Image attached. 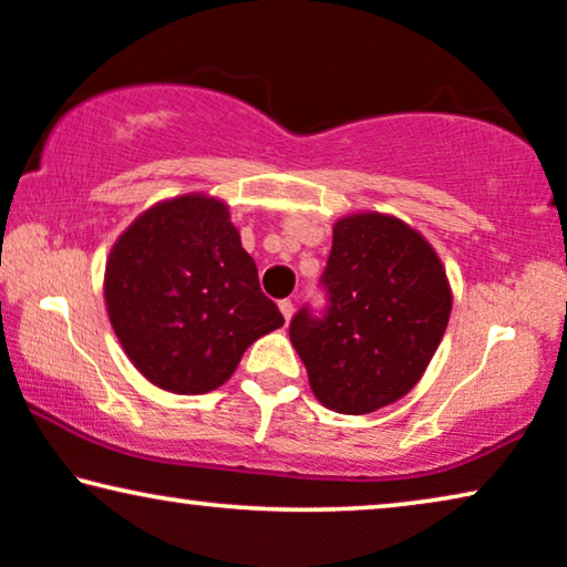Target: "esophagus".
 <instances>
[{"mask_svg":"<svg viewBox=\"0 0 567 567\" xmlns=\"http://www.w3.org/2000/svg\"><path fill=\"white\" fill-rule=\"evenodd\" d=\"M280 312H282L285 323H290V318H292V312H295L292 300H280Z\"/></svg>","mask_w":567,"mask_h":567,"instance_id":"1","label":"esophagus"}]
</instances>
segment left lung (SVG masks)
<instances>
[{
  "label": "left lung",
  "instance_id": "obj_1",
  "mask_svg": "<svg viewBox=\"0 0 567 567\" xmlns=\"http://www.w3.org/2000/svg\"><path fill=\"white\" fill-rule=\"evenodd\" d=\"M320 282L323 316L302 308L290 323L318 402L367 415L408 394L453 308L445 267L425 236L377 210L338 218Z\"/></svg>",
  "mask_w": 567,
  "mask_h": 567
}]
</instances>
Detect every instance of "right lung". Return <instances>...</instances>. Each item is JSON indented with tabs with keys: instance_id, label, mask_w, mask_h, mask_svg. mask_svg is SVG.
<instances>
[{
	"instance_id": "1",
	"label": "right lung",
	"mask_w": 567,
	"mask_h": 567,
	"mask_svg": "<svg viewBox=\"0 0 567 567\" xmlns=\"http://www.w3.org/2000/svg\"><path fill=\"white\" fill-rule=\"evenodd\" d=\"M104 298L132 364L175 394L221 386L244 351L285 323L261 292L229 206L203 193L137 216L109 251Z\"/></svg>"
}]
</instances>
